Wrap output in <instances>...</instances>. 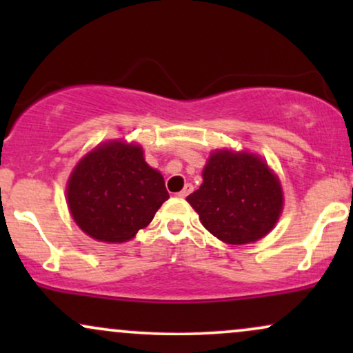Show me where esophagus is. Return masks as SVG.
<instances>
[{
  "label": "esophagus",
  "instance_id": "obj_1",
  "mask_svg": "<svg viewBox=\"0 0 353 353\" xmlns=\"http://www.w3.org/2000/svg\"><path fill=\"white\" fill-rule=\"evenodd\" d=\"M192 190H194V185L192 184H185L184 189H182L181 192H177V196H179V197H188L189 194L192 192Z\"/></svg>",
  "mask_w": 353,
  "mask_h": 353
}]
</instances>
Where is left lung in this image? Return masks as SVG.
Returning a JSON list of instances; mask_svg holds the SVG:
<instances>
[{
    "instance_id": "obj_1",
    "label": "left lung",
    "mask_w": 353,
    "mask_h": 353,
    "mask_svg": "<svg viewBox=\"0 0 353 353\" xmlns=\"http://www.w3.org/2000/svg\"><path fill=\"white\" fill-rule=\"evenodd\" d=\"M202 179L188 202L199 214L202 225L225 244L259 241L281 216L279 179L254 154L214 152Z\"/></svg>"
}]
</instances>
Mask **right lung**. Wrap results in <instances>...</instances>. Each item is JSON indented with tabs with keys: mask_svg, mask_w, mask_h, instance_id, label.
I'll list each match as a JSON object with an SVG mask.
<instances>
[{
	"mask_svg": "<svg viewBox=\"0 0 353 353\" xmlns=\"http://www.w3.org/2000/svg\"><path fill=\"white\" fill-rule=\"evenodd\" d=\"M168 199L163 176L149 168L143 149L117 141L83 157L68 182L72 219L103 242L132 239Z\"/></svg>",
	"mask_w": 353,
	"mask_h": 353,
	"instance_id": "obj_1",
	"label": "right lung"
}]
</instances>
